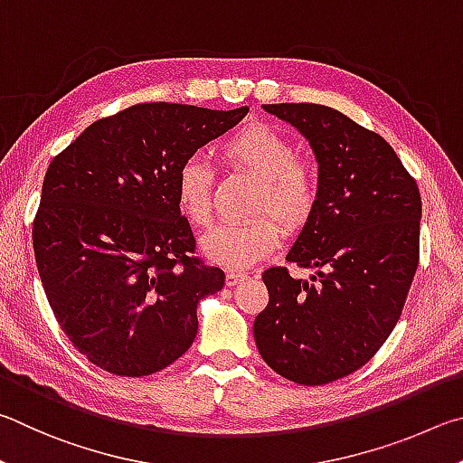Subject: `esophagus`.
I'll return each instance as SVG.
<instances>
[{
  "mask_svg": "<svg viewBox=\"0 0 463 463\" xmlns=\"http://www.w3.org/2000/svg\"><path fill=\"white\" fill-rule=\"evenodd\" d=\"M248 279V274H244V272H227L225 274V285L227 287H236V285H240L241 280H246Z\"/></svg>",
  "mask_w": 463,
  "mask_h": 463,
  "instance_id": "34e87169",
  "label": "esophagus"
}]
</instances>
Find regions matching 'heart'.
Returning a JSON list of instances; mask_svg holds the SVG:
<instances>
[{
  "mask_svg": "<svg viewBox=\"0 0 463 463\" xmlns=\"http://www.w3.org/2000/svg\"><path fill=\"white\" fill-rule=\"evenodd\" d=\"M222 156L232 170H241L260 181L250 215H270L287 233L309 223L319 201L317 178L311 166L297 158L295 144L270 126H250L222 146ZM215 175L205 160L189 156L175 178V197L186 222L205 227L213 219ZM270 217L246 223L219 225L201 241L211 262L241 270L269 258L279 246V225Z\"/></svg>",
  "mask_w": 463,
  "mask_h": 463,
  "instance_id": "b5f03b06",
  "label": "heart"
}]
</instances>
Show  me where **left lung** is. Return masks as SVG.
I'll list each match as a JSON object with an SVG mask.
<instances>
[{
	"instance_id": "1",
	"label": "left lung",
	"mask_w": 463,
	"mask_h": 463,
	"mask_svg": "<svg viewBox=\"0 0 463 463\" xmlns=\"http://www.w3.org/2000/svg\"><path fill=\"white\" fill-rule=\"evenodd\" d=\"M262 108L295 126L319 165V201L288 262L264 270L269 305L254 321L262 360L297 384L352 374L399 321L419 266L420 194L392 146L342 111L317 103Z\"/></svg>"
}]
</instances>
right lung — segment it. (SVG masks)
<instances>
[{
  "label": "right lung",
  "mask_w": 463,
  "mask_h": 463,
  "mask_svg": "<svg viewBox=\"0 0 463 463\" xmlns=\"http://www.w3.org/2000/svg\"><path fill=\"white\" fill-rule=\"evenodd\" d=\"M246 113L137 103L97 119L48 166L32 227L40 280L64 335L109 374L148 376L181 358L199 301L223 288V270L193 256L175 178Z\"/></svg>",
  "instance_id": "1"
}]
</instances>
